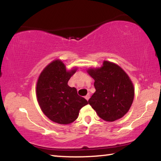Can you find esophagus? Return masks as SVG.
<instances>
[{"label":"esophagus","mask_w":161,"mask_h":161,"mask_svg":"<svg viewBox=\"0 0 161 161\" xmlns=\"http://www.w3.org/2000/svg\"><path fill=\"white\" fill-rule=\"evenodd\" d=\"M85 98H86V100H89V99L90 98V94H88L86 96H85Z\"/></svg>","instance_id":"obj_1"}]
</instances>
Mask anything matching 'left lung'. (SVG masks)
Masks as SVG:
<instances>
[{"label": "left lung", "instance_id": "obj_1", "mask_svg": "<svg viewBox=\"0 0 161 161\" xmlns=\"http://www.w3.org/2000/svg\"><path fill=\"white\" fill-rule=\"evenodd\" d=\"M96 92L89 103L103 120L114 122L128 112L134 98L133 83L116 64L104 61L100 68L89 69Z\"/></svg>", "mask_w": 161, "mask_h": 161}]
</instances>
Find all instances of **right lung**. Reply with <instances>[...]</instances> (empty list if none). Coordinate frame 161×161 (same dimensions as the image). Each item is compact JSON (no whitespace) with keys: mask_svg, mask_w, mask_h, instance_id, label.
<instances>
[{"mask_svg":"<svg viewBox=\"0 0 161 161\" xmlns=\"http://www.w3.org/2000/svg\"><path fill=\"white\" fill-rule=\"evenodd\" d=\"M77 69L67 71L62 61L55 60L41 72L36 83V96L44 114L61 125L73 122L81 108L88 104L75 87L67 83Z\"/></svg>","mask_w":161,"mask_h":161,"instance_id":"obj_1","label":"right lung"}]
</instances>
